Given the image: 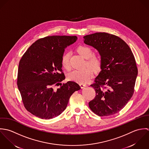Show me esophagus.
Instances as JSON below:
<instances>
[{"label":"esophagus","instance_id":"34e87169","mask_svg":"<svg viewBox=\"0 0 149 149\" xmlns=\"http://www.w3.org/2000/svg\"><path fill=\"white\" fill-rule=\"evenodd\" d=\"M79 85H80V86H81V88H85V87L86 86V84H79Z\"/></svg>","mask_w":149,"mask_h":149}]
</instances>
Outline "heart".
<instances>
[{
    "instance_id": "b5f03b06",
    "label": "heart",
    "mask_w": 149,
    "mask_h": 149,
    "mask_svg": "<svg viewBox=\"0 0 149 149\" xmlns=\"http://www.w3.org/2000/svg\"><path fill=\"white\" fill-rule=\"evenodd\" d=\"M78 52L85 59L87 65L94 71H97L100 70L101 60V59L96 56L93 55L94 52L91 48L88 46H79L77 48ZM70 56L69 52H65L61 56V63L62 66L66 70L70 68ZM92 75V71L89 68H86L83 70H75L70 72L67 78L70 81H75L80 84H85L89 81Z\"/></svg>"
}]
</instances>
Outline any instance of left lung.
I'll return each mask as SVG.
<instances>
[{"mask_svg": "<svg viewBox=\"0 0 149 149\" xmlns=\"http://www.w3.org/2000/svg\"><path fill=\"white\" fill-rule=\"evenodd\" d=\"M85 44L96 49L101 56V69L94 83L95 98L90 109L100 116L118 113L128 102L134 92L138 68L127 43L119 37L100 32L84 37Z\"/></svg>", "mask_w": 149, "mask_h": 149, "instance_id": "1", "label": "left lung"}]
</instances>
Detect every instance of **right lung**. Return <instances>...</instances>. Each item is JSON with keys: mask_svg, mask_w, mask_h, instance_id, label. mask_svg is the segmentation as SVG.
Segmentation results:
<instances>
[{"mask_svg": "<svg viewBox=\"0 0 149 149\" xmlns=\"http://www.w3.org/2000/svg\"><path fill=\"white\" fill-rule=\"evenodd\" d=\"M77 37L52 36L35 41L19 61L17 85L25 108L33 115L50 119L66 108L71 95L81 89L75 82L68 81L55 89L65 79L61 56L65 48Z\"/></svg>", "mask_w": 149, "mask_h": 149, "instance_id": "right-lung-1", "label": "right lung"}]
</instances>
